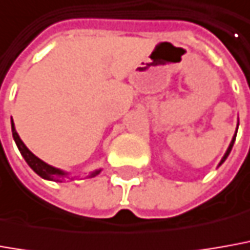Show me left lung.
<instances>
[{
	"mask_svg": "<svg viewBox=\"0 0 250 250\" xmlns=\"http://www.w3.org/2000/svg\"><path fill=\"white\" fill-rule=\"evenodd\" d=\"M237 131H238V125H237V130H235V134L232 135V139H231V142H230V145H229V147H227V150H226V153L225 156L222 157V160H220V163L218 164V167H220L223 163L226 161V159L229 157V154H230V152H231V149H232V145H234V142H235V137H237Z\"/></svg>",
	"mask_w": 250,
	"mask_h": 250,
	"instance_id": "left-lung-1",
	"label": "left lung"
}]
</instances>
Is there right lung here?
Segmentation results:
<instances>
[{
    "mask_svg": "<svg viewBox=\"0 0 250 250\" xmlns=\"http://www.w3.org/2000/svg\"><path fill=\"white\" fill-rule=\"evenodd\" d=\"M11 125L12 135H13V139H15V142H16V145H18L19 152L21 153V156L24 157L25 163L31 167V169L35 174H38L41 178H43V179H46V181H52V182H65L67 179H72V178L69 176V172L64 171V169H60V168L53 167V166L47 164V163H45L43 160H41L40 157H37L28 147L25 146L24 142L20 139L18 131H16V128H15L13 119H11ZM100 172H101V168L93 171V172H90V175L87 178H93V176H96V175H98Z\"/></svg>",
    "mask_w": 250,
    "mask_h": 250,
    "instance_id": "add662e5",
    "label": "right lung"
}]
</instances>
